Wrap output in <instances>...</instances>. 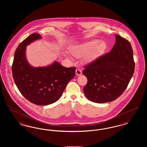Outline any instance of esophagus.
I'll return each instance as SVG.
<instances>
[{
  "label": "esophagus",
  "mask_w": 147,
  "mask_h": 147,
  "mask_svg": "<svg viewBox=\"0 0 147 147\" xmlns=\"http://www.w3.org/2000/svg\"><path fill=\"white\" fill-rule=\"evenodd\" d=\"M76 75H77V76H80V75L82 74V72L81 69L78 68V69H77L76 70Z\"/></svg>",
  "instance_id": "34e87169"
}]
</instances>
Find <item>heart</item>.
Listing matches in <instances>:
<instances>
[{
	"instance_id": "heart-1",
	"label": "heart",
	"mask_w": 147,
	"mask_h": 147,
	"mask_svg": "<svg viewBox=\"0 0 147 147\" xmlns=\"http://www.w3.org/2000/svg\"><path fill=\"white\" fill-rule=\"evenodd\" d=\"M106 48V44L104 41L94 39L73 46L69 49L73 56L79 58L85 55L84 62L91 63L104 52Z\"/></svg>"
}]
</instances>
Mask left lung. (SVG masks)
<instances>
[{"mask_svg": "<svg viewBox=\"0 0 147 147\" xmlns=\"http://www.w3.org/2000/svg\"><path fill=\"white\" fill-rule=\"evenodd\" d=\"M111 51L84 67L83 74L88 79L84 94L96 103L111 102L126 90L133 76L135 63L131 43L115 35Z\"/></svg>", "mask_w": 147, "mask_h": 147, "instance_id": "1", "label": "left lung"}]
</instances>
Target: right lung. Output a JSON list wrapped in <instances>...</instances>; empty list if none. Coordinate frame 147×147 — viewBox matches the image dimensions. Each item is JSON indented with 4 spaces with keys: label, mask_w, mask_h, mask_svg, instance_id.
Returning <instances> with one entry per match:
<instances>
[{
    "label": "right lung",
    "mask_w": 147,
    "mask_h": 147,
    "mask_svg": "<svg viewBox=\"0 0 147 147\" xmlns=\"http://www.w3.org/2000/svg\"><path fill=\"white\" fill-rule=\"evenodd\" d=\"M40 38V34L34 33L19 45L14 54L12 73L21 94L35 105L43 106L59 99L68 82L75 76L76 68H66L58 62L42 67L30 65L26 58V47Z\"/></svg>",
    "instance_id": "1"
}]
</instances>
